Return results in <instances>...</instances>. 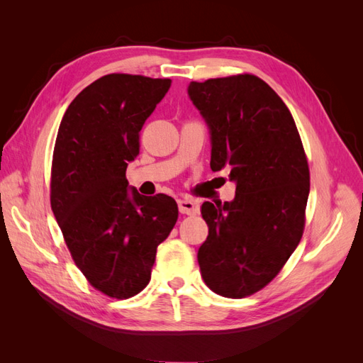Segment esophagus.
Returning <instances> with one entry per match:
<instances>
[{"label": "esophagus", "mask_w": 363, "mask_h": 363, "mask_svg": "<svg viewBox=\"0 0 363 363\" xmlns=\"http://www.w3.org/2000/svg\"><path fill=\"white\" fill-rule=\"evenodd\" d=\"M177 204H179V211L184 215H195L199 212V206H196V203L192 200H179Z\"/></svg>", "instance_id": "1"}]
</instances>
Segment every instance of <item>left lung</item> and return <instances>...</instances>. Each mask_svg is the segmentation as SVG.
<instances>
[{
	"label": "left lung",
	"mask_w": 363,
	"mask_h": 363,
	"mask_svg": "<svg viewBox=\"0 0 363 363\" xmlns=\"http://www.w3.org/2000/svg\"><path fill=\"white\" fill-rule=\"evenodd\" d=\"M188 95L211 135L212 171L230 169L232 201L203 203L204 283L227 298L277 276L300 244L311 191L307 159L286 104L256 75L191 82Z\"/></svg>",
	"instance_id": "obj_1"
}]
</instances>
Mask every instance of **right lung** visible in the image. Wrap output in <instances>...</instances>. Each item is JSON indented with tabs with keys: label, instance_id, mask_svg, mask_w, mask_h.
<instances>
[{
	"label": "right lung",
	"instance_id": "1",
	"mask_svg": "<svg viewBox=\"0 0 363 363\" xmlns=\"http://www.w3.org/2000/svg\"><path fill=\"white\" fill-rule=\"evenodd\" d=\"M171 83L104 75L74 98L59 127L52 213L75 265L112 298H130L147 286L157 247L179 218L171 196L140 195L125 179L139 155V131Z\"/></svg>",
	"mask_w": 363,
	"mask_h": 363
}]
</instances>
